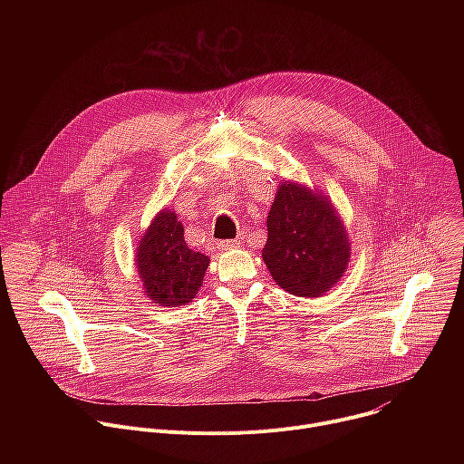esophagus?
<instances>
[{
	"mask_svg": "<svg viewBox=\"0 0 464 464\" xmlns=\"http://www.w3.org/2000/svg\"><path fill=\"white\" fill-rule=\"evenodd\" d=\"M240 242L238 240H220L218 242V249H233L237 247Z\"/></svg>",
	"mask_w": 464,
	"mask_h": 464,
	"instance_id": "obj_1",
	"label": "esophagus"
}]
</instances>
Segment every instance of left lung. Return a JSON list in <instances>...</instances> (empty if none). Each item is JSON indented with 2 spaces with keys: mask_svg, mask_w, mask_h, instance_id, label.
Returning a JSON list of instances; mask_svg holds the SVG:
<instances>
[{
  "mask_svg": "<svg viewBox=\"0 0 464 464\" xmlns=\"http://www.w3.org/2000/svg\"><path fill=\"white\" fill-rule=\"evenodd\" d=\"M349 256V237L333 204L301 185L283 181L262 247L274 281L294 295L319 297L340 281Z\"/></svg>",
  "mask_w": 464,
  "mask_h": 464,
  "instance_id": "obj_1",
  "label": "left lung"
}]
</instances>
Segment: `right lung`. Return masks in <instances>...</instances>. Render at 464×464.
Segmentation results:
<instances>
[{
    "instance_id": "add662e5",
    "label": "right lung",
    "mask_w": 464,
    "mask_h": 464,
    "mask_svg": "<svg viewBox=\"0 0 464 464\" xmlns=\"http://www.w3.org/2000/svg\"><path fill=\"white\" fill-rule=\"evenodd\" d=\"M209 256L187 247L174 211H161L138 247V272L145 294L161 306L188 303L202 286Z\"/></svg>"
}]
</instances>
